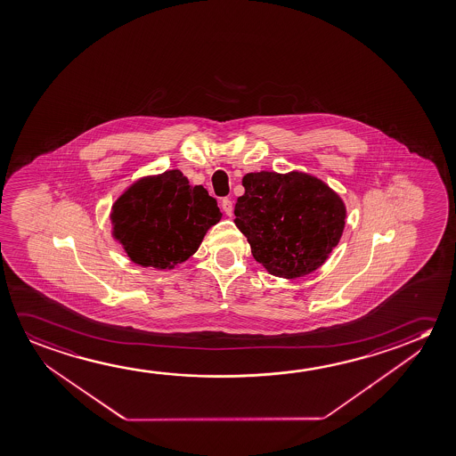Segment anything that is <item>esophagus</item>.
Masks as SVG:
<instances>
[{
  "label": "esophagus",
  "instance_id": "obj_1",
  "mask_svg": "<svg viewBox=\"0 0 456 456\" xmlns=\"http://www.w3.org/2000/svg\"><path fill=\"white\" fill-rule=\"evenodd\" d=\"M221 208L224 211L227 216H232V211H233V203H232L231 199H223V202H221Z\"/></svg>",
  "mask_w": 456,
  "mask_h": 456
}]
</instances>
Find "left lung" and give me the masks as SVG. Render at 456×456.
<instances>
[{
	"mask_svg": "<svg viewBox=\"0 0 456 456\" xmlns=\"http://www.w3.org/2000/svg\"><path fill=\"white\" fill-rule=\"evenodd\" d=\"M243 186L235 224L268 273L295 280L323 265L346 224V205L329 184L297 170H262L246 174Z\"/></svg>",
	"mask_w": 456,
	"mask_h": 456,
	"instance_id": "1",
	"label": "left lung"
}]
</instances>
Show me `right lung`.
Instances as JSON below:
<instances>
[{"label":"right lung","mask_w":456,"mask_h":456,"mask_svg":"<svg viewBox=\"0 0 456 456\" xmlns=\"http://www.w3.org/2000/svg\"><path fill=\"white\" fill-rule=\"evenodd\" d=\"M223 213L203 186L180 170L143 176L115 200L113 239L134 264L172 270L190 259Z\"/></svg>","instance_id":"obj_1"}]
</instances>
